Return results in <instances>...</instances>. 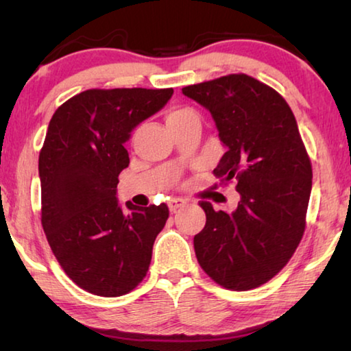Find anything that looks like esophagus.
<instances>
[{
    "label": "esophagus",
    "mask_w": 351,
    "mask_h": 351,
    "mask_svg": "<svg viewBox=\"0 0 351 351\" xmlns=\"http://www.w3.org/2000/svg\"><path fill=\"white\" fill-rule=\"evenodd\" d=\"M167 204H169V209H170L171 212H176L178 209H181L182 206H186L187 201L182 199V198H170Z\"/></svg>",
    "instance_id": "obj_1"
}]
</instances>
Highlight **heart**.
<instances>
[{"label": "heart", "instance_id": "heart-1", "mask_svg": "<svg viewBox=\"0 0 351 351\" xmlns=\"http://www.w3.org/2000/svg\"><path fill=\"white\" fill-rule=\"evenodd\" d=\"M197 117V112L190 108H178V110H171L167 114V123L169 122H175V121H184V119H192Z\"/></svg>", "mask_w": 351, "mask_h": 351}]
</instances>
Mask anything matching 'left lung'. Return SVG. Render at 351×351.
I'll list each match as a JSON object with an SVG mask.
<instances>
[{
	"instance_id": "1",
	"label": "left lung",
	"mask_w": 351,
	"mask_h": 351,
	"mask_svg": "<svg viewBox=\"0 0 351 351\" xmlns=\"http://www.w3.org/2000/svg\"><path fill=\"white\" fill-rule=\"evenodd\" d=\"M215 121L226 145L213 175L235 181L234 212L201 201L206 226L195 235L198 263L213 282L247 291L271 280L304 237L313 169L295 117L280 94L246 74L182 88Z\"/></svg>"
}]
</instances>
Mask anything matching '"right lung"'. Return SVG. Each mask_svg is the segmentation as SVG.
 Instances as JSON below:
<instances>
[{
  "instance_id": "right-lung-1",
  "label": "right lung",
  "mask_w": 351,
  "mask_h": 351,
  "mask_svg": "<svg viewBox=\"0 0 351 351\" xmlns=\"http://www.w3.org/2000/svg\"><path fill=\"white\" fill-rule=\"evenodd\" d=\"M173 90H86L52 116L38 158L41 226L66 276L88 293L117 297L147 276L167 204L123 210L119 173L128 167L133 130L169 102Z\"/></svg>"
}]
</instances>
